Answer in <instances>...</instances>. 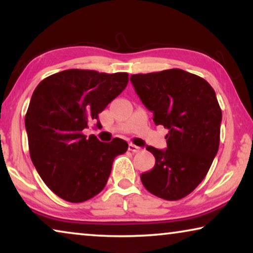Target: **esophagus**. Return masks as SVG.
<instances>
[{
  "label": "esophagus",
  "instance_id": "1",
  "mask_svg": "<svg viewBox=\"0 0 253 253\" xmlns=\"http://www.w3.org/2000/svg\"><path fill=\"white\" fill-rule=\"evenodd\" d=\"M140 150H141V148L139 146H136V145H134V144H129V151L137 153V152H139Z\"/></svg>",
  "mask_w": 253,
  "mask_h": 253
}]
</instances>
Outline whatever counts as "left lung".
<instances>
[{"mask_svg":"<svg viewBox=\"0 0 253 253\" xmlns=\"http://www.w3.org/2000/svg\"><path fill=\"white\" fill-rule=\"evenodd\" d=\"M136 93L153 113L155 126L168 129L165 151L147 146L155 158L152 170L140 175L152 195L178 200L205 178L220 144L222 112L205 79L181 69L131 76Z\"/></svg>","mask_w":253,"mask_h":253,"instance_id":"8db88e82","label":"left lung"}]
</instances>
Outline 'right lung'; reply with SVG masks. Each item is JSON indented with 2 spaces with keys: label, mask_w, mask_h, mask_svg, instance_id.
<instances>
[{
  "label": "right lung",
  "mask_w": 253,
  "mask_h": 253,
  "mask_svg": "<svg viewBox=\"0 0 253 253\" xmlns=\"http://www.w3.org/2000/svg\"><path fill=\"white\" fill-rule=\"evenodd\" d=\"M126 72L70 69L44 78L34 89L25 115L30 157L40 177L60 198L83 203L102 191L117 155L127 143H102L83 130L101 127L99 114L124 91Z\"/></svg>",
  "instance_id": "1"
}]
</instances>
